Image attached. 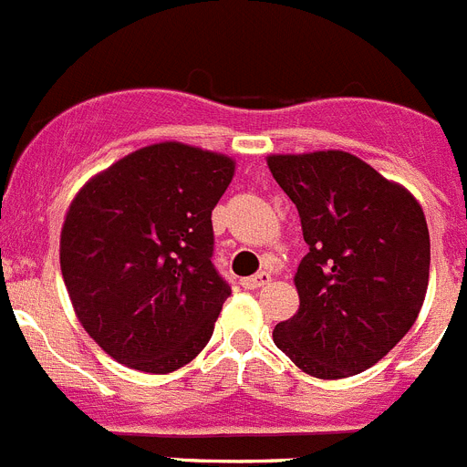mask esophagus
I'll return each mask as SVG.
<instances>
[{"mask_svg": "<svg viewBox=\"0 0 467 467\" xmlns=\"http://www.w3.org/2000/svg\"><path fill=\"white\" fill-rule=\"evenodd\" d=\"M268 282H271V275H268L266 271H262V273H256V275H252V277H243L241 285L245 286V289H259V286L268 285Z\"/></svg>", "mask_w": 467, "mask_h": 467, "instance_id": "1", "label": "esophagus"}]
</instances>
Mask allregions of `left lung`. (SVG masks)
<instances>
[{"mask_svg":"<svg viewBox=\"0 0 467 467\" xmlns=\"http://www.w3.org/2000/svg\"><path fill=\"white\" fill-rule=\"evenodd\" d=\"M268 169L296 203L310 247L294 277L301 306L273 340L312 378L361 373L399 345L421 310L431 268L421 205L340 150L273 155Z\"/></svg>","mask_w":467,"mask_h":467,"instance_id":"left-lung-1","label":"left lung"}]
</instances>
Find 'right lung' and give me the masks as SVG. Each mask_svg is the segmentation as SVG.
Here are the masks:
<instances>
[{"instance_id": "1", "label": "right lung", "mask_w": 467, "mask_h": 467, "mask_svg": "<svg viewBox=\"0 0 467 467\" xmlns=\"http://www.w3.org/2000/svg\"><path fill=\"white\" fill-rule=\"evenodd\" d=\"M234 160L157 143L76 194L59 241L62 277L85 331L143 373H171L208 345L231 286L213 264V208Z\"/></svg>"}]
</instances>
